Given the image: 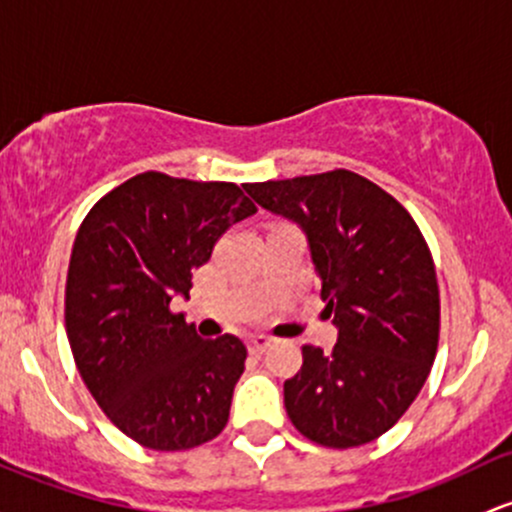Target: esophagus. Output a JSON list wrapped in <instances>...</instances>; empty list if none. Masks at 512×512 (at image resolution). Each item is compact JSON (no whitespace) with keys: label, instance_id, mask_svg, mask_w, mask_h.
<instances>
[{"label":"esophagus","instance_id":"obj_1","mask_svg":"<svg viewBox=\"0 0 512 512\" xmlns=\"http://www.w3.org/2000/svg\"><path fill=\"white\" fill-rule=\"evenodd\" d=\"M269 345H272V338H269V335H250V340H247V350H250L252 355H262Z\"/></svg>","mask_w":512,"mask_h":512}]
</instances>
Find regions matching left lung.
<instances>
[{"label": "left lung", "instance_id": "1", "mask_svg": "<svg viewBox=\"0 0 512 512\" xmlns=\"http://www.w3.org/2000/svg\"><path fill=\"white\" fill-rule=\"evenodd\" d=\"M296 223L316 265L338 342L303 345L284 381L291 423L323 447L367 445L398 423L428 379L440 335L435 265L411 213L350 170L245 184Z\"/></svg>", "mask_w": 512, "mask_h": 512}]
</instances>
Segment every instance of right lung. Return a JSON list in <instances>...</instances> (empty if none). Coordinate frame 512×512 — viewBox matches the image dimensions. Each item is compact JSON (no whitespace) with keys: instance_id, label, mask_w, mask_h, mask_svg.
<instances>
[{"instance_id":"1","label":"right lung","mask_w":512,"mask_h":512,"mask_svg":"<svg viewBox=\"0 0 512 512\" xmlns=\"http://www.w3.org/2000/svg\"><path fill=\"white\" fill-rule=\"evenodd\" d=\"M255 211L238 184L143 172L99 199L77 230L67 340L94 401L138 445L179 452L226 428L243 340H204L170 301L189 299L194 269Z\"/></svg>"}]
</instances>
